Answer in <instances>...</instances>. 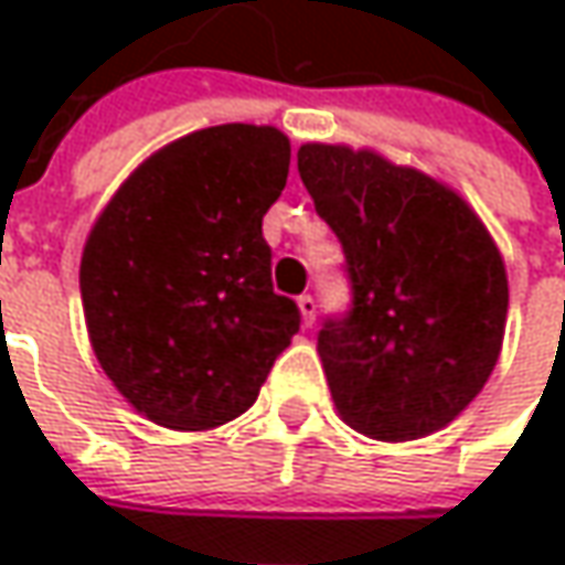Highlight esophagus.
Returning a JSON list of instances; mask_svg holds the SVG:
<instances>
[{
	"mask_svg": "<svg viewBox=\"0 0 565 565\" xmlns=\"http://www.w3.org/2000/svg\"><path fill=\"white\" fill-rule=\"evenodd\" d=\"M298 311H301V323L305 327H311L317 320V298L315 295H301L298 298Z\"/></svg>",
	"mask_w": 565,
	"mask_h": 565,
	"instance_id": "obj_1",
	"label": "esophagus"
}]
</instances>
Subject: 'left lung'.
Instances as JSON below:
<instances>
[{
	"label": "left lung",
	"mask_w": 565,
	"mask_h": 565,
	"mask_svg": "<svg viewBox=\"0 0 565 565\" xmlns=\"http://www.w3.org/2000/svg\"><path fill=\"white\" fill-rule=\"evenodd\" d=\"M298 175L352 279V311L317 337L339 418L386 444L440 430L503 349L510 282L488 226L459 191L367 147L301 143Z\"/></svg>",
	"instance_id": "8db88e82"
}]
</instances>
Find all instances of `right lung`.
I'll list each match as a JSON object with an SVG mask.
<instances>
[{
	"mask_svg": "<svg viewBox=\"0 0 565 565\" xmlns=\"http://www.w3.org/2000/svg\"><path fill=\"white\" fill-rule=\"evenodd\" d=\"M273 125H213L147 157L103 206L81 254V301L99 367L169 430L248 412L298 333L273 292L264 213L289 179Z\"/></svg>",
	"mask_w": 565,
	"mask_h": 565,
	"instance_id": "obj_1",
	"label": "right lung"
}]
</instances>
